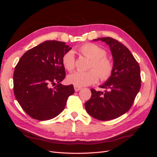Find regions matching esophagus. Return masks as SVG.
<instances>
[{
	"mask_svg": "<svg viewBox=\"0 0 157 157\" xmlns=\"http://www.w3.org/2000/svg\"><path fill=\"white\" fill-rule=\"evenodd\" d=\"M74 89H75V92H78V91H79V90H81L82 88L77 86H74Z\"/></svg>",
	"mask_w": 157,
	"mask_h": 157,
	"instance_id": "esophagus-1",
	"label": "esophagus"
}]
</instances>
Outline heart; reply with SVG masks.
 I'll return each instance as SVG.
<instances>
[{
    "label": "heart",
    "mask_w": 157,
    "mask_h": 157,
    "mask_svg": "<svg viewBox=\"0 0 157 157\" xmlns=\"http://www.w3.org/2000/svg\"><path fill=\"white\" fill-rule=\"evenodd\" d=\"M78 52L91 60L89 69L92 70L87 72L76 71L69 75L67 80L70 84L78 87L89 86L98 81L99 75L102 81H106L110 78L113 73L114 66L112 61L106 58L107 52L105 50L96 44L87 43L80 46ZM62 62L67 71H73L75 67L74 52L70 50L66 52L63 56Z\"/></svg>",
    "instance_id": "1"
}]
</instances>
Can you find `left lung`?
<instances>
[{"mask_svg":"<svg viewBox=\"0 0 157 157\" xmlns=\"http://www.w3.org/2000/svg\"><path fill=\"white\" fill-rule=\"evenodd\" d=\"M94 41L105 42L110 48L113 59V73L99 87L104 92L91 89L92 96L85 103L90 116L99 121L115 119L124 115L132 107L141 87L140 68L130 51L111 37Z\"/></svg>","mask_w":157,"mask_h":157,"instance_id":"1","label":"left lung"}]
</instances>
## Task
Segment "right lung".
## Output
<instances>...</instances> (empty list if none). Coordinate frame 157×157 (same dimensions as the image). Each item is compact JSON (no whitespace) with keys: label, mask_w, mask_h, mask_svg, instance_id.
<instances>
[{"label":"right lung","mask_w":157,"mask_h":157,"mask_svg":"<svg viewBox=\"0 0 157 157\" xmlns=\"http://www.w3.org/2000/svg\"><path fill=\"white\" fill-rule=\"evenodd\" d=\"M71 49L63 42L46 40L27 51L16 66L14 95L21 108L34 119L55 118L75 93L73 85L60 83L65 77L63 56Z\"/></svg>","instance_id":"1"}]
</instances>
